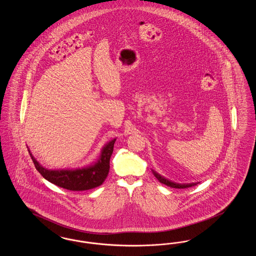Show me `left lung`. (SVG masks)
<instances>
[{
    "label": "left lung",
    "instance_id": "left-lung-1",
    "mask_svg": "<svg viewBox=\"0 0 256 256\" xmlns=\"http://www.w3.org/2000/svg\"><path fill=\"white\" fill-rule=\"evenodd\" d=\"M154 176L158 178L159 182L163 183L169 187L172 188H176V189H184V188H189V187H192V186H195L198 182H193V183H178L174 182H172L170 180L166 178L165 176L159 174L158 172H156L154 170H152Z\"/></svg>",
    "mask_w": 256,
    "mask_h": 256
}]
</instances>
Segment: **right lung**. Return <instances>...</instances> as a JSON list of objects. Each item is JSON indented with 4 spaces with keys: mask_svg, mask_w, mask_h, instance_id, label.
<instances>
[{
    "mask_svg": "<svg viewBox=\"0 0 256 256\" xmlns=\"http://www.w3.org/2000/svg\"><path fill=\"white\" fill-rule=\"evenodd\" d=\"M115 141L116 138L110 140L102 146L96 162L82 168L78 167L74 169H48L37 161L28 148V150L36 170L45 180L67 190L86 191L102 185L108 178L110 168V158L113 152Z\"/></svg>",
    "mask_w": 256,
    "mask_h": 256,
    "instance_id": "add662e5",
    "label": "right lung"
}]
</instances>
